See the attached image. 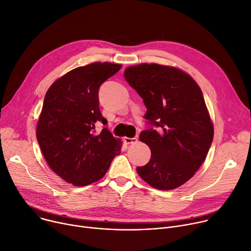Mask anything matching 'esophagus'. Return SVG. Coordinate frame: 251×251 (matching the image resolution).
<instances>
[{
  "label": "esophagus",
  "instance_id": "1",
  "mask_svg": "<svg viewBox=\"0 0 251 251\" xmlns=\"http://www.w3.org/2000/svg\"><path fill=\"white\" fill-rule=\"evenodd\" d=\"M137 141H138V139L136 138V137H134V138L125 137V138H124V142H125L126 144H135V143H137Z\"/></svg>",
  "mask_w": 251,
  "mask_h": 251
}]
</instances>
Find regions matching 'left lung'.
Here are the masks:
<instances>
[{"label": "left lung", "mask_w": 251, "mask_h": 251, "mask_svg": "<svg viewBox=\"0 0 251 251\" xmlns=\"http://www.w3.org/2000/svg\"><path fill=\"white\" fill-rule=\"evenodd\" d=\"M124 77L143 99L145 118L159 128L140 133L151 158L136 170L153 188H178L199 169L213 140L214 127L202 91L189 74L173 66H129Z\"/></svg>", "instance_id": "left-lung-1"}]
</instances>
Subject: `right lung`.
Wrapping results in <instances>:
<instances>
[{
	"label": "right lung",
	"mask_w": 251,
	"mask_h": 251,
	"mask_svg": "<svg viewBox=\"0 0 251 251\" xmlns=\"http://www.w3.org/2000/svg\"><path fill=\"white\" fill-rule=\"evenodd\" d=\"M121 64L94 62L58 78L45 95L37 124V140L45 160L62 179L75 186L100 180L120 154L122 140L96 122L107 120L99 109L101 84L116 74Z\"/></svg>",
	"instance_id": "obj_1"
}]
</instances>
